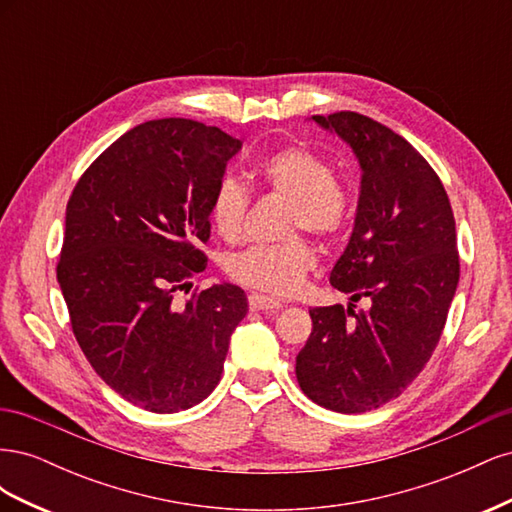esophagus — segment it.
Masks as SVG:
<instances>
[{
    "instance_id": "obj_1",
    "label": "esophagus",
    "mask_w": 512,
    "mask_h": 512,
    "mask_svg": "<svg viewBox=\"0 0 512 512\" xmlns=\"http://www.w3.org/2000/svg\"><path fill=\"white\" fill-rule=\"evenodd\" d=\"M247 303H250V309H254V312H265V309L275 312V309L282 307V301L267 297V294H260V292H252L250 297H247Z\"/></svg>"
}]
</instances>
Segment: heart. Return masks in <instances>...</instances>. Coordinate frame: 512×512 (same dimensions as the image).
Returning <instances> with one entry per match:
<instances>
[{
  "label": "heart",
  "instance_id": "b5f03b06",
  "mask_svg": "<svg viewBox=\"0 0 512 512\" xmlns=\"http://www.w3.org/2000/svg\"><path fill=\"white\" fill-rule=\"evenodd\" d=\"M256 175L273 194L290 198L288 232L307 230L320 239L342 235L352 220L354 198L335 177L333 164L305 145H288L269 153ZM250 194L235 177H222L209 198V220L226 241H235L245 224ZM316 267L314 247L303 237L282 243L252 245L230 256L226 271L232 280L269 294H290Z\"/></svg>",
  "mask_w": 512,
  "mask_h": 512
}]
</instances>
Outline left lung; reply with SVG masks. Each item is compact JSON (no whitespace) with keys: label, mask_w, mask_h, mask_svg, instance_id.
<instances>
[{"label":"left lung","mask_w":512,"mask_h":512,"mask_svg":"<svg viewBox=\"0 0 512 512\" xmlns=\"http://www.w3.org/2000/svg\"><path fill=\"white\" fill-rule=\"evenodd\" d=\"M314 119L342 136L363 168L354 230L331 284L371 305L309 309L297 380L318 406L361 414L404 393L440 342L459 282L455 218L436 170L404 136L352 111Z\"/></svg>","instance_id":"1"}]
</instances>
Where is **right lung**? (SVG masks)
Wrapping results in <instances>:
<instances>
[{
  "label": "right lung",
  "mask_w": 512,
  "mask_h": 512,
  "mask_svg": "<svg viewBox=\"0 0 512 512\" xmlns=\"http://www.w3.org/2000/svg\"><path fill=\"white\" fill-rule=\"evenodd\" d=\"M241 141L183 117L145 121L106 147L66 207L57 282L96 374L130 404L173 414L218 386L247 314L232 284L175 292L205 271L209 198Z\"/></svg>",
  "instance_id": "obj_1"
}]
</instances>
